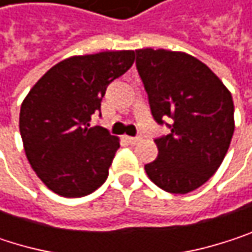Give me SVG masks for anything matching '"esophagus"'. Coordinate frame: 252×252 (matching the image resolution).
Instances as JSON below:
<instances>
[{
    "label": "esophagus",
    "instance_id": "34e87169",
    "mask_svg": "<svg viewBox=\"0 0 252 252\" xmlns=\"http://www.w3.org/2000/svg\"><path fill=\"white\" fill-rule=\"evenodd\" d=\"M125 140H127V143H130V145H137L140 142V137H130V136H127V137H125Z\"/></svg>",
    "mask_w": 252,
    "mask_h": 252
}]
</instances>
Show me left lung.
<instances>
[{
	"instance_id": "8db88e82",
	"label": "left lung",
	"mask_w": 252,
	"mask_h": 252,
	"mask_svg": "<svg viewBox=\"0 0 252 252\" xmlns=\"http://www.w3.org/2000/svg\"><path fill=\"white\" fill-rule=\"evenodd\" d=\"M136 56L152 116L170 128L155 139L158 158L145 165L146 174L165 192L189 193L208 182L227 154L235 130L232 94L186 53L143 48Z\"/></svg>"
}]
</instances>
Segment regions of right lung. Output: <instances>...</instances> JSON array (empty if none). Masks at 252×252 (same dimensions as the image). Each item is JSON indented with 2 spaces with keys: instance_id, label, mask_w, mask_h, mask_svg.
<instances>
[{
  "instance_id": "obj_1",
  "label": "right lung",
  "mask_w": 252,
  "mask_h": 252,
  "mask_svg": "<svg viewBox=\"0 0 252 252\" xmlns=\"http://www.w3.org/2000/svg\"><path fill=\"white\" fill-rule=\"evenodd\" d=\"M133 63L131 50L69 57L53 66L23 100L19 127L25 152L54 193L81 198L106 182L119 142L90 122L100 112L107 85Z\"/></svg>"
}]
</instances>
